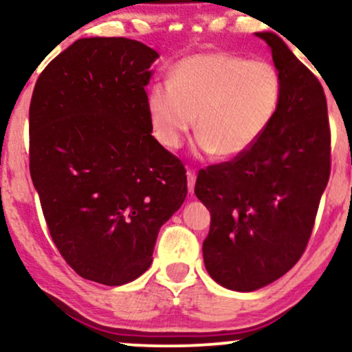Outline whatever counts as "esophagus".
<instances>
[{"mask_svg": "<svg viewBox=\"0 0 352 352\" xmlns=\"http://www.w3.org/2000/svg\"><path fill=\"white\" fill-rule=\"evenodd\" d=\"M186 177H188V190H190V193H193L195 182H197V172H195L193 168H188V172H186Z\"/></svg>", "mask_w": 352, "mask_h": 352, "instance_id": "obj_1", "label": "esophagus"}]
</instances>
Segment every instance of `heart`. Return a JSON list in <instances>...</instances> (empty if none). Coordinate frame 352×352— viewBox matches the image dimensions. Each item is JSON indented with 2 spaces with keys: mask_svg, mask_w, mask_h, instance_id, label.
<instances>
[{
  "mask_svg": "<svg viewBox=\"0 0 352 352\" xmlns=\"http://www.w3.org/2000/svg\"><path fill=\"white\" fill-rule=\"evenodd\" d=\"M281 96V74L270 61L197 53L175 65L170 84L149 89L148 115L154 136L166 148H179L197 120L199 148L230 161L263 136Z\"/></svg>",
  "mask_w": 352,
  "mask_h": 352,
  "instance_id": "b5f03b06",
  "label": "heart"
}]
</instances>
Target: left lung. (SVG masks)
Instances as JSON below:
<instances>
[{"mask_svg":"<svg viewBox=\"0 0 352 352\" xmlns=\"http://www.w3.org/2000/svg\"><path fill=\"white\" fill-rule=\"evenodd\" d=\"M256 35L271 47L283 79L278 113L245 154L201 168L195 184L211 212L204 266L216 283L240 292L276 281L299 261L331 170L322 84L278 35Z\"/></svg>","mask_w":352,"mask_h":352,"instance_id":"left-lung-1","label":"left lung"}]
</instances>
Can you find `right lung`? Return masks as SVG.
Returning <instances> with one entry per match:
<instances>
[{
	"label": "right lung",
	"mask_w": 352,
	"mask_h": 352,
	"mask_svg": "<svg viewBox=\"0 0 352 352\" xmlns=\"http://www.w3.org/2000/svg\"><path fill=\"white\" fill-rule=\"evenodd\" d=\"M157 52L138 40H76L35 82L29 167L52 240L89 281L122 286L153 261L159 229L186 197V170L151 135Z\"/></svg>",
	"instance_id": "right-lung-1"
}]
</instances>
